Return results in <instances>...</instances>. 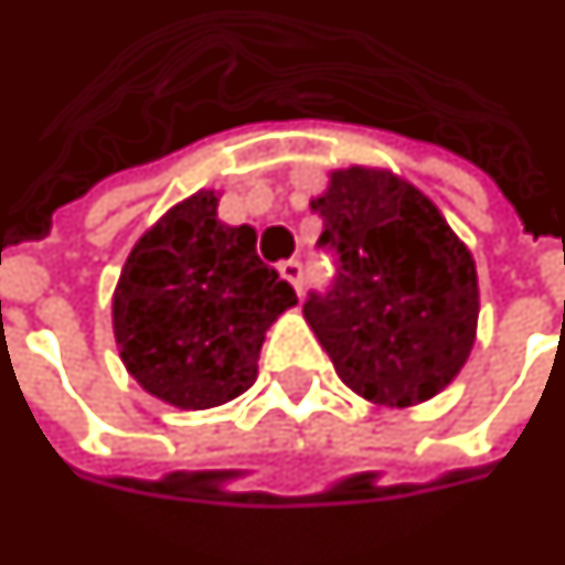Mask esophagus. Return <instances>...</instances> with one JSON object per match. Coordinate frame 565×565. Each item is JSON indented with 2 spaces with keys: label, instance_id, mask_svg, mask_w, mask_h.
I'll use <instances>...</instances> for the list:
<instances>
[{
  "label": "esophagus",
  "instance_id": "esophagus-1",
  "mask_svg": "<svg viewBox=\"0 0 565 565\" xmlns=\"http://www.w3.org/2000/svg\"><path fill=\"white\" fill-rule=\"evenodd\" d=\"M278 271H281V278L284 281H290L294 284V290L299 294L302 290V266L296 263V259H284L281 266H278Z\"/></svg>",
  "mask_w": 565,
  "mask_h": 565
}]
</instances>
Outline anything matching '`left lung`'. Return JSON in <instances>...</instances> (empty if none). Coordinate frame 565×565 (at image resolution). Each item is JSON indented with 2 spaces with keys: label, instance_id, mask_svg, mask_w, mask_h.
I'll use <instances>...</instances> for the list:
<instances>
[{
  "label": "left lung",
  "instance_id": "obj_1",
  "mask_svg": "<svg viewBox=\"0 0 565 565\" xmlns=\"http://www.w3.org/2000/svg\"><path fill=\"white\" fill-rule=\"evenodd\" d=\"M311 211L339 271L333 290L309 296L302 315L339 379L379 406L431 401L475 349L471 250L422 189L382 168L330 171Z\"/></svg>",
  "mask_w": 565,
  "mask_h": 565
}]
</instances>
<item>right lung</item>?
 Here are the masks:
<instances>
[{
  "instance_id": "obj_1",
  "label": "right lung",
  "mask_w": 565,
  "mask_h": 565,
  "mask_svg": "<svg viewBox=\"0 0 565 565\" xmlns=\"http://www.w3.org/2000/svg\"><path fill=\"white\" fill-rule=\"evenodd\" d=\"M216 204V189L177 201L134 244L113 294L121 364L177 409L247 392L266 330L296 306L294 287L256 256V228L226 226Z\"/></svg>"
}]
</instances>
